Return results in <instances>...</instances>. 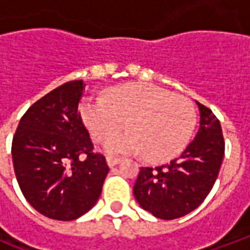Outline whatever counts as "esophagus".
Instances as JSON below:
<instances>
[{
    "label": "esophagus",
    "instance_id": "obj_1",
    "mask_svg": "<svg viewBox=\"0 0 250 250\" xmlns=\"http://www.w3.org/2000/svg\"><path fill=\"white\" fill-rule=\"evenodd\" d=\"M119 158L118 157H112V155H107V163H108L109 167H112V166H115L116 163H119Z\"/></svg>",
    "mask_w": 250,
    "mask_h": 250
}]
</instances>
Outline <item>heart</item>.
Wrapping results in <instances>:
<instances>
[{
  "label": "heart",
  "mask_w": 250,
  "mask_h": 250,
  "mask_svg": "<svg viewBox=\"0 0 250 250\" xmlns=\"http://www.w3.org/2000/svg\"><path fill=\"white\" fill-rule=\"evenodd\" d=\"M82 116L96 142H103L127 127L131 131L111 138L112 152H141L163 162L177 157L191 138L195 109L185 96L143 83H128L109 89L107 98L87 99Z\"/></svg>",
  "instance_id": "b5f03b06"
}]
</instances>
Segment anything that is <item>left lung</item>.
I'll return each mask as SVG.
<instances>
[{
  "label": "left lung",
  "mask_w": 250,
  "mask_h": 250,
  "mask_svg": "<svg viewBox=\"0 0 250 250\" xmlns=\"http://www.w3.org/2000/svg\"><path fill=\"white\" fill-rule=\"evenodd\" d=\"M199 130L181 157L158 167H141L134 195L142 208L161 220H174L197 209L220 173L225 142L220 120L197 102Z\"/></svg>",
  "instance_id": "obj_1"
}]
</instances>
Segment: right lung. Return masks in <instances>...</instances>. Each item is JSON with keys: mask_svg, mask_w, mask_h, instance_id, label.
<instances>
[{"mask_svg": "<svg viewBox=\"0 0 250 250\" xmlns=\"http://www.w3.org/2000/svg\"><path fill=\"white\" fill-rule=\"evenodd\" d=\"M85 84L72 80L22 115L12 142L16 178L26 201L48 218L72 221L93 208L108 174L93 151L79 104Z\"/></svg>", "mask_w": 250, "mask_h": 250, "instance_id": "right-lung-1", "label": "right lung"}]
</instances>
